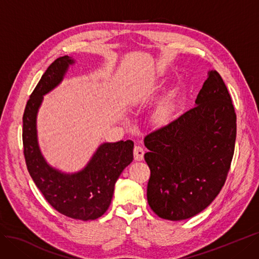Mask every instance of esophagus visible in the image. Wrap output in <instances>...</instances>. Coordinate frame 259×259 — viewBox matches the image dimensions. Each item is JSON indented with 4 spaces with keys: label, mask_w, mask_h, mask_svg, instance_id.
<instances>
[{
    "label": "esophagus",
    "mask_w": 259,
    "mask_h": 259,
    "mask_svg": "<svg viewBox=\"0 0 259 259\" xmlns=\"http://www.w3.org/2000/svg\"><path fill=\"white\" fill-rule=\"evenodd\" d=\"M144 154L145 151L141 146H135V149H133V155H135V159L137 161H142L144 159Z\"/></svg>",
    "instance_id": "esophagus-1"
}]
</instances>
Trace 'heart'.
Masks as SVG:
<instances>
[{"label":"heart","instance_id":"b5f03b06","mask_svg":"<svg viewBox=\"0 0 259 259\" xmlns=\"http://www.w3.org/2000/svg\"><path fill=\"white\" fill-rule=\"evenodd\" d=\"M174 108H175V105L170 100L165 101L163 104H162V107L158 110V112L156 114L157 121L161 124L167 123L171 119V117H173Z\"/></svg>","mask_w":259,"mask_h":259}]
</instances>
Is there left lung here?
Instances as JSON below:
<instances>
[{
    "label": "left lung",
    "instance_id": "8db88e82",
    "mask_svg": "<svg viewBox=\"0 0 259 259\" xmlns=\"http://www.w3.org/2000/svg\"><path fill=\"white\" fill-rule=\"evenodd\" d=\"M236 133L231 95L221 75L209 70L195 107L144 139L152 211L181 221L211 204L231 167Z\"/></svg>",
    "mask_w": 259,
    "mask_h": 259
}]
</instances>
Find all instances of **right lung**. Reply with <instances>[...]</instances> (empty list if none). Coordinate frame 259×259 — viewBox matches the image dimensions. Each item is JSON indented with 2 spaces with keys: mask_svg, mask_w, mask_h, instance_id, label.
I'll return each mask as SVG.
<instances>
[{
  "mask_svg": "<svg viewBox=\"0 0 259 259\" xmlns=\"http://www.w3.org/2000/svg\"><path fill=\"white\" fill-rule=\"evenodd\" d=\"M74 63L71 56L65 55L48 67L26 103L22 139L28 173L48 203L66 217L89 221L108 210L115 184L133 160L135 143H102L86 165L74 173H65L48 163L38 143L37 114L44 96L62 83Z\"/></svg>",
  "mask_w": 259,
  "mask_h": 259,
  "instance_id": "right-lung-1",
  "label": "right lung"
}]
</instances>
